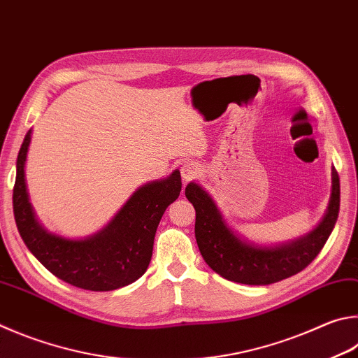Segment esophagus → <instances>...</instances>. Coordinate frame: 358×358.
Here are the masks:
<instances>
[{"label": "esophagus", "instance_id": "1", "mask_svg": "<svg viewBox=\"0 0 358 358\" xmlns=\"http://www.w3.org/2000/svg\"><path fill=\"white\" fill-rule=\"evenodd\" d=\"M180 171H181V177H183V180L189 181L192 178H196L200 173V166L196 164V162H185V164L181 166Z\"/></svg>", "mask_w": 358, "mask_h": 358}]
</instances>
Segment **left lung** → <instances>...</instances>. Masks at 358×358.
Returning <instances> with one entry per match:
<instances>
[{
  "label": "left lung",
  "mask_w": 358,
  "mask_h": 358,
  "mask_svg": "<svg viewBox=\"0 0 358 358\" xmlns=\"http://www.w3.org/2000/svg\"><path fill=\"white\" fill-rule=\"evenodd\" d=\"M185 194L196 208V239L205 263L227 280L244 285H271L307 268L326 244L340 211V178L335 167L332 194L321 222L307 235L282 244H257L239 235L196 181L186 186Z\"/></svg>",
  "instance_id": "obj_1"
}]
</instances>
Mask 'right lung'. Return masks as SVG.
<instances>
[{"mask_svg": "<svg viewBox=\"0 0 358 358\" xmlns=\"http://www.w3.org/2000/svg\"><path fill=\"white\" fill-rule=\"evenodd\" d=\"M31 134L32 129L18 152L12 197L15 224L26 247L51 274L78 288L113 291L138 280L150 264L162 214L180 196V171L138 187L100 231L80 239L66 238L45 229L29 201L24 164Z\"/></svg>", "mask_w": 358, "mask_h": 358, "instance_id": "right-lung-1", "label": "right lung"}]
</instances>
